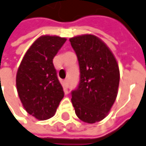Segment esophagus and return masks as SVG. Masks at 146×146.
<instances>
[{
	"label": "esophagus",
	"mask_w": 146,
	"mask_h": 146,
	"mask_svg": "<svg viewBox=\"0 0 146 146\" xmlns=\"http://www.w3.org/2000/svg\"><path fill=\"white\" fill-rule=\"evenodd\" d=\"M63 86L65 87V89H66V88H68V86H69V81H68L67 79L63 81Z\"/></svg>",
	"instance_id": "34e87169"
}]
</instances>
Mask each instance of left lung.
Instances as JSON below:
<instances>
[{"label":"left lung","mask_w":146,"mask_h":146,"mask_svg":"<svg viewBox=\"0 0 146 146\" xmlns=\"http://www.w3.org/2000/svg\"><path fill=\"white\" fill-rule=\"evenodd\" d=\"M69 41L80 66V83L71 99L75 113L84 122H98L109 114L117 96V61L106 44L95 35L76 36Z\"/></svg>","instance_id":"obj_1"}]
</instances>
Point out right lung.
Returning <instances> with one entry per match:
<instances>
[{
  "label": "right lung",
  "instance_id": "1",
  "mask_svg": "<svg viewBox=\"0 0 146 146\" xmlns=\"http://www.w3.org/2000/svg\"><path fill=\"white\" fill-rule=\"evenodd\" d=\"M66 41L58 36H40L25 52L19 65L16 86L24 109L36 119L54 116L64 98L52 59Z\"/></svg>",
  "mask_w": 146,
  "mask_h": 146
}]
</instances>
